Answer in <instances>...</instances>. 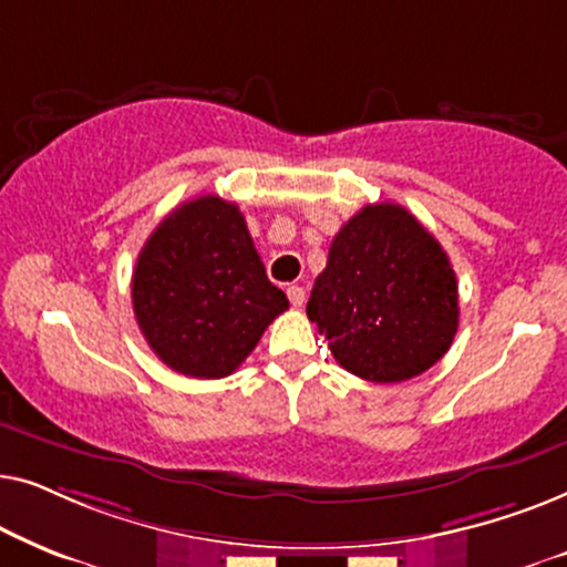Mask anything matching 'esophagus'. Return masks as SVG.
Here are the masks:
<instances>
[{"label":"esophagus","mask_w":567,"mask_h":567,"mask_svg":"<svg viewBox=\"0 0 567 567\" xmlns=\"http://www.w3.org/2000/svg\"><path fill=\"white\" fill-rule=\"evenodd\" d=\"M286 293H289V301H291L293 307H301V305H305L307 291L301 289V286H289V289H286Z\"/></svg>","instance_id":"esophagus-1"}]
</instances>
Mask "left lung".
Listing matches in <instances>:
<instances>
[{
	"mask_svg": "<svg viewBox=\"0 0 567 567\" xmlns=\"http://www.w3.org/2000/svg\"><path fill=\"white\" fill-rule=\"evenodd\" d=\"M307 315L346 371L394 384L449 351L460 291L439 239L408 208L384 200L340 227Z\"/></svg>",
	"mask_w": 567,
	"mask_h": 567,
	"instance_id": "obj_1",
	"label": "left lung"
}]
</instances>
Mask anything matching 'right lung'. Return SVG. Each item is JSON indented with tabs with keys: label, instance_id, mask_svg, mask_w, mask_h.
<instances>
[{
	"label": "right lung",
	"instance_id": "right-lung-1",
	"mask_svg": "<svg viewBox=\"0 0 567 567\" xmlns=\"http://www.w3.org/2000/svg\"><path fill=\"white\" fill-rule=\"evenodd\" d=\"M131 299L152 351L193 379L229 377L289 309L243 212L219 196L185 200L159 221L138 252Z\"/></svg>",
	"mask_w": 567,
	"mask_h": 567
}]
</instances>
